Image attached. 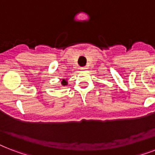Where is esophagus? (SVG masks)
Segmentation results:
<instances>
[{
  "instance_id": "34e87169",
  "label": "esophagus",
  "mask_w": 155,
  "mask_h": 155,
  "mask_svg": "<svg viewBox=\"0 0 155 155\" xmlns=\"http://www.w3.org/2000/svg\"><path fill=\"white\" fill-rule=\"evenodd\" d=\"M87 69V68L86 67H83V68H80V70H83V71H84Z\"/></svg>"
}]
</instances>
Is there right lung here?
<instances>
[{"label": "right lung", "mask_w": 155, "mask_h": 155, "mask_svg": "<svg viewBox=\"0 0 155 155\" xmlns=\"http://www.w3.org/2000/svg\"><path fill=\"white\" fill-rule=\"evenodd\" d=\"M61 84L63 85V86H66V85L68 84V81H67V80L63 79V80H61Z\"/></svg>", "instance_id": "right-lung-1"}]
</instances>
